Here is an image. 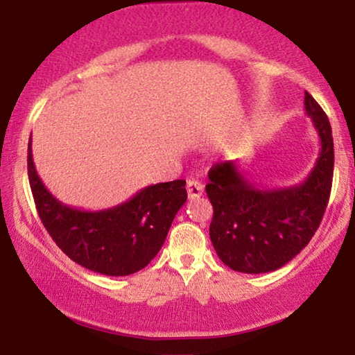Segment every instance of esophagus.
<instances>
[{"instance_id": "esophagus-1", "label": "esophagus", "mask_w": 355, "mask_h": 355, "mask_svg": "<svg viewBox=\"0 0 355 355\" xmlns=\"http://www.w3.org/2000/svg\"><path fill=\"white\" fill-rule=\"evenodd\" d=\"M189 198H198L203 193V184L197 179H189L186 184Z\"/></svg>"}]
</instances>
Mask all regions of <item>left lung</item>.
I'll return each mask as SVG.
<instances>
[{"mask_svg": "<svg viewBox=\"0 0 355 355\" xmlns=\"http://www.w3.org/2000/svg\"><path fill=\"white\" fill-rule=\"evenodd\" d=\"M305 113L320 137V153L309 176L283 189L255 187L237 162H221L208 173L213 205L210 239L218 257L241 273H268L284 266L309 244L327 210L333 182L331 125L305 92Z\"/></svg>", "mask_w": 355, "mask_h": 355, "instance_id": "left-lung-1", "label": "left lung"}]
</instances>
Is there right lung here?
I'll return each mask as SVG.
<instances>
[{
	"label": "right lung",
	"mask_w": 355,
	"mask_h": 355,
	"mask_svg": "<svg viewBox=\"0 0 355 355\" xmlns=\"http://www.w3.org/2000/svg\"><path fill=\"white\" fill-rule=\"evenodd\" d=\"M27 152L28 182L43 226L71 260L95 273L128 276L145 268L187 200L186 181L178 179L140 189L129 200L106 210L64 205L37 174L32 137Z\"/></svg>",
	"instance_id": "obj_1"
}]
</instances>
